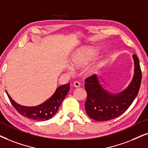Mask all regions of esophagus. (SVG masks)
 I'll return each mask as SVG.
<instances>
[{
  "mask_svg": "<svg viewBox=\"0 0 148 148\" xmlns=\"http://www.w3.org/2000/svg\"><path fill=\"white\" fill-rule=\"evenodd\" d=\"M73 85H74L75 87H79L80 86V83L78 81H75L74 82V84H73Z\"/></svg>",
  "mask_w": 148,
  "mask_h": 148,
  "instance_id": "esophagus-1",
  "label": "esophagus"
}]
</instances>
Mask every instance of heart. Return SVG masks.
Returning <instances> with one entry per match:
<instances>
[{
  "label": "heart",
  "instance_id": "b5f03b06",
  "mask_svg": "<svg viewBox=\"0 0 148 148\" xmlns=\"http://www.w3.org/2000/svg\"><path fill=\"white\" fill-rule=\"evenodd\" d=\"M91 61V57L83 52H78L73 59L74 65L76 67H80L87 64Z\"/></svg>",
  "mask_w": 148,
  "mask_h": 148
}]
</instances>
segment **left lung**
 <instances>
[{
    "label": "left lung",
    "instance_id": "8db88e82",
    "mask_svg": "<svg viewBox=\"0 0 148 148\" xmlns=\"http://www.w3.org/2000/svg\"><path fill=\"white\" fill-rule=\"evenodd\" d=\"M134 61V75L128 88L117 95H111L102 89L96 75L85 79V88L87 98L85 108L88 116L96 121L115 119L124 113L139 93L141 83V70L139 58L132 55Z\"/></svg>",
    "mask_w": 148,
    "mask_h": 148
}]
</instances>
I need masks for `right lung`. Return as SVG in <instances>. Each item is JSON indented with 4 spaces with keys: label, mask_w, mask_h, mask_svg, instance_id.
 I'll return each instance as SVG.
<instances>
[{
    "label": "right lung",
    "mask_w": 148,
    "mask_h": 148,
    "mask_svg": "<svg viewBox=\"0 0 148 148\" xmlns=\"http://www.w3.org/2000/svg\"><path fill=\"white\" fill-rule=\"evenodd\" d=\"M70 84L58 87L52 97L47 101L37 106H24L17 104L7 92V96L13 106L20 115L36 121H46L52 118L60 106L61 102L70 90Z\"/></svg>",
    "instance_id": "right-lung-1"
}]
</instances>
